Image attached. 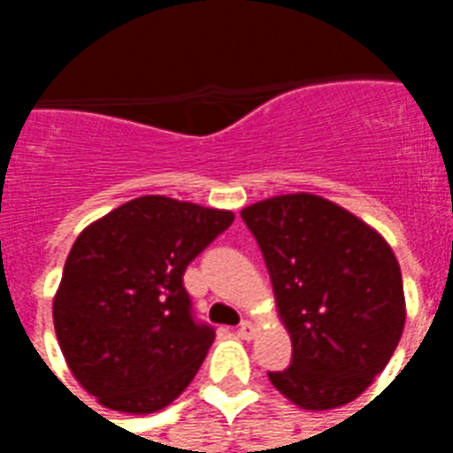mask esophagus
I'll list each match as a JSON object with an SVG mask.
<instances>
[{
    "label": "esophagus",
    "mask_w": 453,
    "mask_h": 453,
    "mask_svg": "<svg viewBox=\"0 0 453 453\" xmlns=\"http://www.w3.org/2000/svg\"><path fill=\"white\" fill-rule=\"evenodd\" d=\"M255 325L250 323V320H245V323H240V327H237V337H242V340H252L255 337Z\"/></svg>",
    "instance_id": "esophagus-1"
}]
</instances>
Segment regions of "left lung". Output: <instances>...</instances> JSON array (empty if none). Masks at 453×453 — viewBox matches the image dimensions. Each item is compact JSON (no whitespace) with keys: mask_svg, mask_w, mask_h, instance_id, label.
Masks as SVG:
<instances>
[{"mask_svg":"<svg viewBox=\"0 0 453 453\" xmlns=\"http://www.w3.org/2000/svg\"><path fill=\"white\" fill-rule=\"evenodd\" d=\"M274 286L294 359L269 371L303 410L359 398L386 369L405 325L400 265L390 245L347 208L315 194H284L242 208Z\"/></svg>","mask_w":453,"mask_h":453,"instance_id":"8db88e82","label":"left lung"}]
</instances>
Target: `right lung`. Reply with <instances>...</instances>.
<instances>
[{"label": "right lung", "mask_w": 453, "mask_h": 453, "mask_svg": "<svg viewBox=\"0 0 453 453\" xmlns=\"http://www.w3.org/2000/svg\"><path fill=\"white\" fill-rule=\"evenodd\" d=\"M233 220V211L140 196L74 240L53 301L55 334L104 408L157 412L196 376L216 330L194 320L184 272Z\"/></svg>", "instance_id": "add662e5"}]
</instances>
